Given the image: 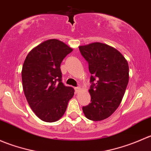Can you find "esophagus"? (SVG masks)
I'll use <instances>...</instances> for the list:
<instances>
[{
	"instance_id": "esophagus-1",
	"label": "esophagus",
	"mask_w": 151,
	"mask_h": 151,
	"mask_svg": "<svg viewBox=\"0 0 151 151\" xmlns=\"http://www.w3.org/2000/svg\"><path fill=\"white\" fill-rule=\"evenodd\" d=\"M74 89H75V91H76V93H78L79 91H80V87H76V88H74Z\"/></svg>"
}]
</instances>
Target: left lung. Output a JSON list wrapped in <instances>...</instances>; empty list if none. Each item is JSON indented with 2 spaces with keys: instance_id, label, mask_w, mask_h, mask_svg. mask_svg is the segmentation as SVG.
<instances>
[{
  "instance_id": "8db88e82",
  "label": "left lung",
  "mask_w": 151,
  "mask_h": 151,
  "mask_svg": "<svg viewBox=\"0 0 151 151\" xmlns=\"http://www.w3.org/2000/svg\"><path fill=\"white\" fill-rule=\"evenodd\" d=\"M91 74L89 93L91 102L83 106L88 119L99 121L117 109L129 83V64L113 47L100 42L79 47Z\"/></svg>"
}]
</instances>
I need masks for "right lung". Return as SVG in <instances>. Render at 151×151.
I'll use <instances>...</instances> for the list:
<instances>
[{
    "label": "right lung",
    "mask_w": 151,
    "mask_h": 151,
    "mask_svg": "<svg viewBox=\"0 0 151 151\" xmlns=\"http://www.w3.org/2000/svg\"><path fill=\"white\" fill-rule=\"evenodd\" d=\"M72 49L58 39H49L33 48L22 69V88L36 116L45 122L57 121L64 115L74 88L62 83L60 63Z\"/></svg>",
    "instance_id": "right-lung-1"
}]
</instances>
